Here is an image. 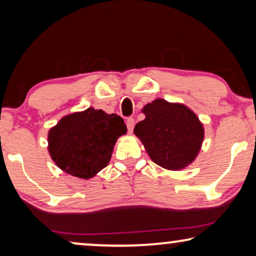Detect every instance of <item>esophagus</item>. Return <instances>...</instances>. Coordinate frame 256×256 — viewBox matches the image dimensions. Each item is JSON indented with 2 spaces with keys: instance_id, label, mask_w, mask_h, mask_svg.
<instances>
[{
  "instance_id": "esophagus-1",
  "label": "esophagus",
  "mask_w": 256,
  "mask_h": 256,
  "mask_svg": "<svg viewBox=\"0 0 256 256\" xmlns=\"http://www.w3.org/2000/svg\"><path fill=\"white\" fill-rule=\"evenodd\" d=\"M126 124H127L128 132H132V130H134V126H135L134 118H127V122H126Z\"/></svg>"
}]
</instances>
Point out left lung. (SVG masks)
<instances>
[{"instance_id":"left-lung-1","label":"left lung","mask_w":256,"mask_h":256,"mask_svg":"<svg viewBox=\"0 0 256 256\" xmlns=\"http://www.w3.org/2000/svg\"><path fill=\"white\" fill-rule=\"evenodd\" d=\"M146 118L134 132L156 164L168 170L188 166L200 150L204 128L194 112L184 104L157 99L142 110Z\"/></svg>"}]
</instances>
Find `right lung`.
Listing matches in <instances>:
<instances>
[{"label": "right lung", "instance_id": "obj_1", "mask_svg": "<svg viewBox=\"0 0 256 256\" xmlns=\"http://www.w3.org/2000/svg\"><path fill=\"white\" fill-rule=\"evenodd\" d=\"M126 132L121 116L88 108L64 116L50 129L48 152L62 171L87 180L107 166L115 142Z\"/></svg>", "mask_w": 256, "mask_h": 256}]
</instances>
